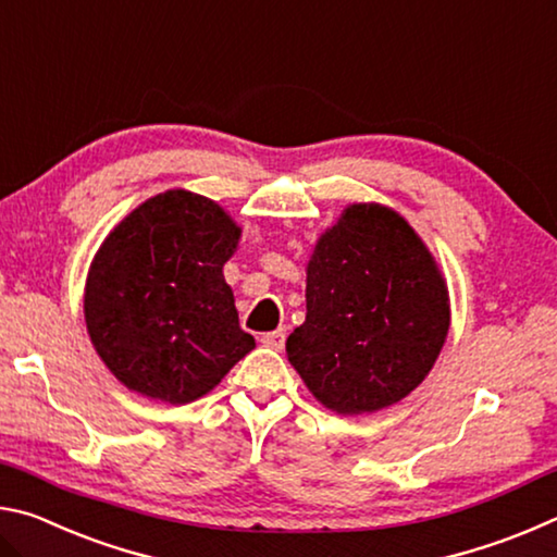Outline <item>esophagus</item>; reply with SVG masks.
<instances>
[{
  "instance_id": "esophagus-1",
  "label": "esophagus",
  "mask_w": 557,
  "mask_h": 557,
  "mask_svg": "<svg viewBox=\"0 0 557 557\" xmlns=\"http://www.w3.org/2000/svg\"><path fill=\"white\" fill-rule=\"evenodd\" d=\"M285 336H287L285 329H277V332L262 334V336H260V344L272 348V351H282V348H285Z\"/></svg>"
}]
</instances>
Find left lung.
Masks as SVG:
<instances>
[{
    "label": "left lung",
    "mask_w": 557,
    "mask_h": 557,
    "mask_svg": "<svg viewBox=\"0 0 557 557\" xmlns=\"http://www.w3.org/2000/svg\"><path fill=\"white\" fill-rule=\"evenodd\" d=\"M447 332V282L428 245L388 206L354 203L307 262V319L287 358L324 408L363 414L418 388Z\"/></svg>",
    "instance_id": "1"
}]
</instances>
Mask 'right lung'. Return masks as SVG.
Instances as JSON below:
<instances>
[{
	"mask_svg": "<svg viewBox=\"0 0 557 557\" xmlns=\"http://www.w3.org/2000/svg\"><path fill=\"white\" fill-rule=\"evenodd\" d=\"M238 240L219 203L184 188L152 196L110 231L92 258L83 312L122 385L184 405L256 348L223 277Z\"/></svg>",
	"mask_w": 557,
	"mask_h": 557,
	"instance_id": "obj_1",
	"label": "right lung"
}]
</instances>
